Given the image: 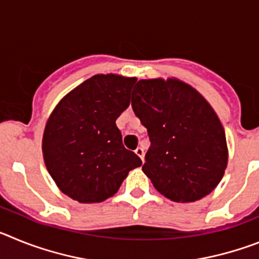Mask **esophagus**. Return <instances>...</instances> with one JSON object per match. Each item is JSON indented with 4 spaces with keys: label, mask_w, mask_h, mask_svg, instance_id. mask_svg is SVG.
<instances>
[{
    "label": "esophagus",
    "mask_w": 259,
    "mask_h": 259,
    "mask_svg": "<svg viewBox=\"0 0 259 259\" xmlns=\"http://www.w3.org/2000/svg\"><path fill=\"white\" fill-rule=\"evenodd\" d=\"M135 153H136V154L141 158V161H144V155H145V152H144V149L141 148V146H139V148L135 150Z\"/></svg>",
    "instance_id": "obj_1"
}]
</instances>
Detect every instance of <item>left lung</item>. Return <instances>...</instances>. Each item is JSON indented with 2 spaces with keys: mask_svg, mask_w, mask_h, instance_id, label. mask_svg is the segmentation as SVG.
<instances>
[{
  "mask_svg": "<svg viewBox=\"0 0 259 259\" xmlns=\"http://www.w3.org/2000/svg\"><path fill=\"white\" fill-rule=\"evenodd\" d=\"M132 110L148 131L143 171L158 192L176 202H193L219 184L228 159L226 135L196 89L174 79L140 80Z\"/></svg>",
  "mask_w": 259,
  "mask_h": 259,
  "instance_id": "1",
  "label": "left lung"
}]
</instances>
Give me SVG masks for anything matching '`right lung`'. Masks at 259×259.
Instances as JSON below:
<instances>
[{
  "instance_id": "right-lung-1",
  "label": "right lung",
  "mask_w": 259,
  "mask_h": 259,
  "mask_svg": "<svg viewBox=\"0 0 259 259\" xmlns=\"http://www.w3.org/2000/svg\"><path fill=\"white\" fill-rule=\"evenodd\" d=\"M135 83L136 77L95 75L71 91L50 115L42 137L44 161L58 188L72 200L102 202L143 163L125 149L115 124L130 106Z\"/></svg>"
}]
</instances>
